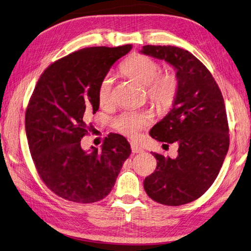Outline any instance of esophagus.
<instances>
[{
    "instance_id": "obj_1",
    "label": "esophagus",
    "mask_w": 251,
    "mask_h": 251,
    "mask_svg": "<svg viewBox=\"0 0 251 251\" xmlns=\"http://www.w3.org/2000/svg\"><path fill=\"white\" fill-rule=\"evenodd\" d=\"M131 151L132 153H142L144 150L141 147H139L137 143H131Z\"/></svg>"
}]
</instances>
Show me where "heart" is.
I'll use <instances>...</instances> for the list:
<instances>
[{
	"mask_svg": "<svg viewBox=\"0 0 251 251\" xmlns=\"http://www.w3.org/2000/svg\"><path fill=\"white\" fill-rule=\"evenodd\" d=\"M122 73L136 82L145 85L148 97L159 110H168L176 100L178 91V80L173 74H159L160 65L151 57L136 54L129 57L123 65ZM112 80L104 77L98 85L97 98L100 104H108L111 100ZM114 126L124 136L133 138L141 128L150 123L148 114L126 111L114 119Z\"/></svg>",
	"mask_w": 251,
	"mask_h": 251,
	"instance_id": "heart-1",
	"label": "heart"
}]
</instances>
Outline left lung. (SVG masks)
Listing matches in <instances>:
<instances>
[{
  "label": "left lung",
  "mask_w": 251,
  "mask_h": 251,
  "mask_svg": "<svg viewBox=\"0 0 251 251\" xmlns=\"http://www.w3.org/2000/svg\"><path fill=\"white\" fill-rule=\"evenodd\" d=\"M140 52L170 64L178 80L172 109L150 131L157 141L176 142L177 156L170 158L153 153L157 167L145 177L144 189L160 204L183 205L211 187L228 153L224 97L212 74L187 50L148 45Z\"/></svg>",
  "instance_id": "8db88e82"
}]
</instances>
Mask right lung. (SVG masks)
<instances>
[{"label": "right lung", "mask_w": 251, "mask_h": 251, "mask_svg": "<svg viewBox=\"0 0 251 251\" xmlns=\"http://www.w3.org/2000/svg\"><path fill=\"white\" fill-rule=\"evenodd\" d=\"M131 50L91 47L73 52L46 69L25 112V132L34 165L51 191L63 199L93 203L112 190L131 150L127 140L110 133L101 150L84 151L87 115L99 108L97 90L113 64Z\"/></svg>", "instance_id": "obj_1"}]
</instances>
